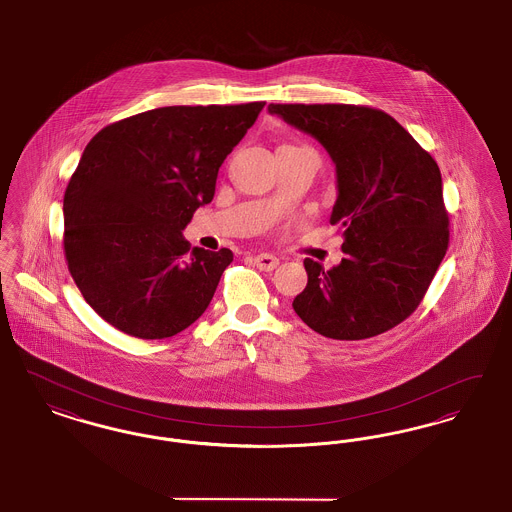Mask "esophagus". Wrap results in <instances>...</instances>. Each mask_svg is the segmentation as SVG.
<instances>
[{"label":"esophagus","mask_w":512,"mask_h":512,"mask_svg":"<svg viewBox=\"0 0 512 512\" xmlns=\"http://www.w3.org/2000/svg\"><path fill=\"white\" fill-rule=\"evenodd\" d=\"M253 261H255V265L261 268V270H274V268L278 267V263H280L274 255H268V253L257 255Z\"/></svg>","instance_id":"obj_1"}]
</instances>
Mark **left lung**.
I'll return each mask as SVG.
<instances>
[{"label": "left lung", "mask_w": 512, "mask_h": 512, "mask_svg": "<svg viewBox=\"0 0 512 512\" xmlns=\"http://www.w3.org/2000/svg\"><path fill=\"white\" fill-rule=\"evenodd\" d=\"M270 115L313 136L336 165L330 224L343 230V259H305L307 286L293 311L332 340L388 332L420 305L447 245L438 163L388 113L363 105L270 103Z\"/></svg>", "instance_id": "8db88e82"}]
</instances>
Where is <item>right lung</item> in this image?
Returning a JSON list of instances; mask_svg holds the SVG:
<instances>
[{
  "label": "right lung",
  "mask_w": 512,
  "mask_h": 512,
  "mask_svg": "<svg viewBox=\"0 0 512 512\" xmlns=\"http://www.w3.org/2000/svg\"><path fill=\"white\" fill-rule=\"evenodd\" d=\"M263 107H159L90 140L63 199V244L74 284L111 326L163 340L205 313L234 255L190 251L182 230Z\"/></svg>",
  "instance_id": "obj_1"
}]
</instances>
